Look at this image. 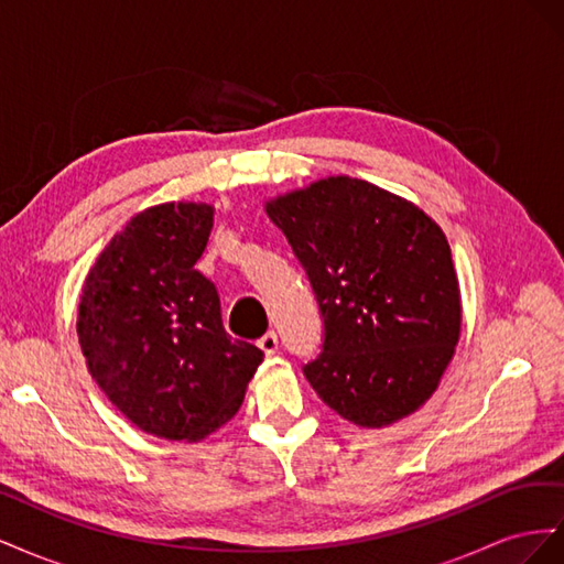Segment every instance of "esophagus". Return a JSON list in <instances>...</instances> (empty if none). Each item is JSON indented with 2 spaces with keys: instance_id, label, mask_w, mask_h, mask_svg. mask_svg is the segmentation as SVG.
<instances>
[{
  "instance_id": "34e87169",
  "label": "esophagus",
  "mask_w": 564,
  "mask_h": 564,
  "mask_svg": "<svg viewBox=\"0 0 564 564\" xmlns=\"http://www.w3.org/2000/svg\"><path fill=\"white\" fill-rule=\"evenodd\" d=\"M259 348L265 352V355H275L278 348H280V338L275 332H268L259 338Z\"/></svg>"
}]
</instances>
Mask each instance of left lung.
Instances as JSON below:
<instances>
[{
  "instance_id": "8db88e82",
  "label": "left lung",
  "mask_w": 564,
  "mask_h": 564,
  "mask_svg": "<svg viewBox=\"0 0 564 564\" xmlns=\"http://www.w3.org/2000/svg\"><path fill=\"white\" fill-rule=\"evenodd\" d=\"M294 249L324 319L303 365L319 400L362 425H390L429 400L460 332L445 232L412 202L332 176L265 204Z\"/></svg>"
}]
</instances>
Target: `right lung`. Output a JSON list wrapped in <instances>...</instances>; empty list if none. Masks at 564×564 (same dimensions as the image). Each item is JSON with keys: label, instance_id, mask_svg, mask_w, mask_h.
Wrapping results in <instances>:
<instances>
[{"label": "right lung", "instance_id": "obj_1", "mask_svg": "<svg viewBox=\"0 0 564 564\" xmlns=\"http://www.w3.org/2000/svg\"><path fill=\"white\" fill-rule=\"evenodd\" d=\"M214 226L209 204L135 214L82 289L77 334L108 400L141 431L202 440L228 423L263 350L224 329L216 284L195 268Z\"/></svg>", "mask_w": 564, "mask_h": 564}]
</instances>
